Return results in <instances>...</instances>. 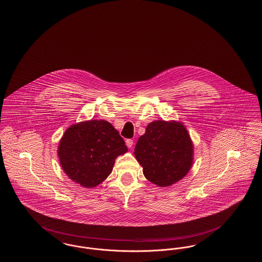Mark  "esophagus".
Wrapping results in <instances>:
<instances>
[{"mask_svg": "<svg viewBox=\"0 0 262 262\" xmlns=\"http://www.w3.org/2000/svg\"><path fill=\"white\" fill-rule=\"evenodd\" d=\"M126 146L130 148V147L133 146V144H134V140L133 139H126Z\"/></svg>", "mask_w": 262, "mask_h": 262, "instance_id": "1", "label": "esophagus"}]
</instances>
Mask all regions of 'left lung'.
<instances>
[{
  "instance_id": "1",
  "label": "left lung",
  "mask_w": 262,
  "mask_h": 262,
  "mask_svg": "<svg viewBox=\"0 0 262 262\" xmlns=\"http://www.w3.org/2000/svg\"><path fill=\"white\" fill-rule=\"evenodd\" d=\"M135 155L145 178L160 187H167L188 172L193 144L181 123L154 121L138 138Z\"/></svg>"
}]
</instances>
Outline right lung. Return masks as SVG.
<instances>
[{"mask_svg":"<svg viewBox=\"0 0 262 262\" xmlns=\"http://www.w3.org/2000/svg\"><path fill=\"white\" fill-rule=\"evenodd\" d=\"M127 151L122 136L107 121H88L67 128L58 145L65 173L91 188L107 178L119 155Z\"/></svg>","mask_w":262,"mask_h":262,"instance_id":"add662e5","label":"right lung"}]
</instances>
